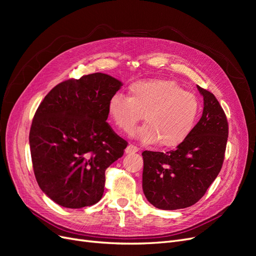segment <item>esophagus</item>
Instances as JSON below:
<instances>
[{
  "label": "esophagus",
  "mask_w": 256,
  "mask_h": 256,
  "mask_svg": "<svg viewBox=\"0 0 256 256\" xmlns=\"http://www.w3.org/2000/svg\"><path fill=\"white\" fill-rule=\"evenodd\" d=\"M138 152V148L136 146H134V145H132V144H130V145H128L127 146V148L125 150V152L126 154H134V152Z\"/></svg>",
  "instance_id": "esophagus-1"
}]
</instances>
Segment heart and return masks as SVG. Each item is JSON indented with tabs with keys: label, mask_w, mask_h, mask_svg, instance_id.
Here are the masks:
<instances>
[{
	"label": "heart",
	"mask_w": 256,
	"mask_h": 256,
	"mask_svg": "<svg viewBox=\"0 0 256 256\" xmlns=\"http://www.w3.org/2000/svg\"><path fill=\"white\" fill-rule=\"evenodd\" d=\"M112 120L122 131L132 130L143 118L146 125L138 136L160 148L182 144L194 129L200 114V102L172 79H148L130 85L129 97L116 92L109 100Z\"/></svg>",
	"instance_id": "1"
}]
</instances>
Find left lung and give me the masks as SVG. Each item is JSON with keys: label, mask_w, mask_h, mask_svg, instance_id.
I'll return each instance as SVG.
<instances>
[{"label": "left lung", "mask_w": 256, "mask_h": 256, "mask_svg": "<svg viewBox=\"0 0 256 256\" xmlns=\"http://www.w3.org/2000/svg\"><path fill=\"white\" fill-rule=\"evenodd\" d=\"M204 98L202 118L189 138L174 150L142 152L143 191L147 200L164 210L194 205L221 171L228 122L214 95L198 85Z\"/></svg>", "instance_id": "left-lung-1"}]
</instances>
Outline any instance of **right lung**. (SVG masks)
I'll return each instance as SVG.
<instances>
[{"label":"right lung","mask_w":256,"mask_h":256,"mask_svg":"<svg viewBox=\"0 0 256 256\" xmlns=\"http://www.w3.org/2000/svg\"><path fill=\"white\" fill-rule=\"evenodd\" d=\"M120 86L102 72L69 79L36 110L28 136L33 170L38 186L56 204L82 208L102 198L106 170L128 145L106 122L109 100Z\"/></svg>","instance_id":"obj_1"}]
</instances>
